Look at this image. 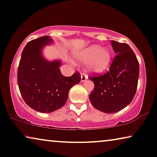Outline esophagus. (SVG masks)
Returning <instances> with one entry per match:
<instances>
[{
  "label": "esophagus",
  "instance_id": "34e87169",
  "mask_svg": "<svg viewBox=\"0 0 157 157\" xmlns=\"http://www.w3.org/2000/svg\"><path fill=\"white\" fill-rule=\"evenodd\" d=\"M81 82H83V81H85L86 79H87L88 76L85 73H81Z\"/></svg>",
  "mask_w": 157,
  "mask_h": 157
}]
</instances>
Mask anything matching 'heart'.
I'll use <instances>...</instances> for the list:
<instances>
[{
    "mask_svg": "<svg viewBox=\"0 0 157 157\" xmlns=\"http://www.w3.org/2000/svg\"><path fill=\"white\" fill-rule=\"evenodd\" d=\"M77 59L86 63V69L94 73H101L108 69L111 60V54L108 49L101 48L94 44L87 48L75 52Z\"/></svg>",
    "mask_w": 157,
    "mask_h": 157,
    "instance_id": "b5f03b06",
    "label": "heart"
}]
</instances>
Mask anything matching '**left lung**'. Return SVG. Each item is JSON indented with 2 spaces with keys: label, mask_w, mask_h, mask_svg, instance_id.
I'll return each instance as SVG.
<instances>
[{
  "label": "left lung",
  "mask_w": 157,
  "mask_h": 157,
  "mask_svg": "<svg viewBox=\"0 0 157 157\" xmlns=\"http://www.w3.org/2000/svg\"><path fill=\"white\" fill-rule=\"evenodd\" d=\"M116 56L110 69L103 75L89 76L94 89L89 95L95 108L106 113H116L132 101L137 91L140 65L132 49L126 43L111 41Z\"/></svg>",
  "instance_id": "left-lung-1"
}]
</instances>
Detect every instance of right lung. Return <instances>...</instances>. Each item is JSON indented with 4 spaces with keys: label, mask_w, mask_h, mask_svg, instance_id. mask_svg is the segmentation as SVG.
Segmentation results:
<instances>
[{
    "label": "right lung",
    "mask_w": 157,
    "mask_h": 157,
    "mask_svg": "<svg viewBox=\"0 0 157 157\" xmlns=\"http://www.w3.org/2000/svg\"><path fill=\"white\" fill-rule=\"evenodd\" d=\"M52 42L43 36L29 42L22 52L17 69V84L27 105L40 113H52L67 102L72 86L81 81L76 71L71 76L61 73L59 61L49 62L43 58V46Z\"/></svg>",
    "instance_id": "add662e5"
}]
</instances>
